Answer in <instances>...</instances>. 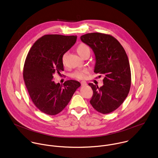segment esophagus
<instances>
[{
  "mask_svg": "<svg viewBox=\"0 0 158 158\" xmlns=\"http://www.w3.org/2000/svg\"><path fill=\"white\" fill-rule=\"evenodd\" d=\"M81 85H82V86H86V85H87V82H86L85 81H81Z\"/></svg>",
  "mask_w": 158,
  "mask_h": 158,
  "instance_id": "esophagus-1",
  "label": "esophagus"
}]
</instances>
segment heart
<instances>
[{"label":"heart","instance_id":"1","mask_svg":"<svg viewBox=\"0 0 158 158\" xmlns=\"http://www.w3.org/2000/svg\"><path fill=\"white\" fill-rule=\"evenodd\" d=\"M77 52L78 54L81 57H82L87 52H90V48H89V46L87 45L86 44H81L77 47ZM66 55V53H64L63 55V56L62 61H63V63H64ZM89 70L87 69H79V70H77V71H75L74 73L73 76L74 77H76V78L82 79H84V78L85 77L86 75L89 73Z\"/></svg>","mask_w":158,"mask_h":158}]
</instances>
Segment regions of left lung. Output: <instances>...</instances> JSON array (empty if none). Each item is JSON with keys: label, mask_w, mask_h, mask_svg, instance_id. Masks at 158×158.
<instances>
[{"label": "left lung", "mask_w": 158, "mask_h": 158, "mask_svg": "<svg viewBox=\"0 0 158 158\" xmlns=\"http://www.w3.org/2000/svg\"><path fill=\"white\" fill-rule=\"evenodd\" d=\"M81 40L95 54L94 72L104 76L101 87L89 84L94 92L90 103L97 111L110 113L122 105L130 90L131 73L128 56L119 41L110 35L88 33L81 36Z\"/></svg>", "instance_id": "8db88e82"}]
</instances>
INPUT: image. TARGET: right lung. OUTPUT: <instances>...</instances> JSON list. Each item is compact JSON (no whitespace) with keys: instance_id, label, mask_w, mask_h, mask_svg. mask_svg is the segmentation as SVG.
I'll return each mask as SVG.
<instances>
[{"instance_id":"add662e5","label":"right lung","mask_w":158,"mask_h":158,"mask_svg":"<svg viewBox=\"0 0 158 158\" xmlns=\"http://www.w3.org/2000/svg\"><path fill=\"white\" fill-rule=\"evenodd\" d=\"M77 36L45 35L30 49L24 66L23 78L35 106L48 115L60 113L81 86L75 80L56 84L53 74L64 70L62 58L76 43Z\"/></svg>"}]
</instances>
